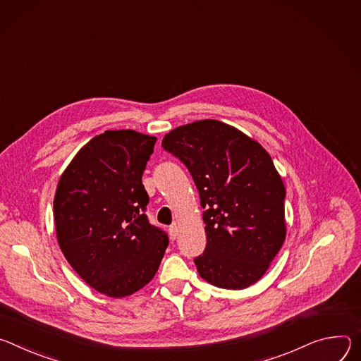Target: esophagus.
<instances>
[{"instance_id":"1","label":"esophagus","mask_w":361,"mask_h":361,"mask_svg":"<svg viewBox=\"0 0 361 361\" xmlns=\"http://www.w3.org/2000/svg\"><path fill=\"white\" fill-rule=\"evenodd\" d=\"M178 232H179L178 226H176V225H172V226L169 228V235H171V239H176V238H178Z\"/></svg>"}]
</instances>
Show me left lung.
Returning a JSON list of instances; mask_svg holds the SVG:
<instances>
[{
    "label": "left lung",
    "instance_id": "8db88e82",
    "mask_svg": "<svg viewBox=\"0 0 361 361\" xmlns=\"http://www.w3.org/2000/svg\"><path fill=\"white\" fill-rule=\"evenodd\" d=\"M162 146L185 164L207 209V248L195 258L199 275L226 290L255 284L287 235L286 186L269 153L212 118L173 129Z\"/></svg>",
    "mask_w": 361,
    "mask_h": 361
}]
</instances>
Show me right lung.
I'll return each mask as SVG.
<instances>
[{
    "instance_id": "1",
    "label": "right lung",
    "mask_w": 361,
    "mask_h": 361,
    "mask_svg": "<svg viewBox=\"0 0 361 361\" xmlns=\"http://www.w3.org/2000/svg\"><path fill=\"white\" fill-rule=\"evenodd\" d=\"M156 140L106 130L77 152L57 183L60 250L86 284L111 298L149 284L169 244L166 232L143 214L149 196L142 175Z\"/></svg>"
}]
</instances>
